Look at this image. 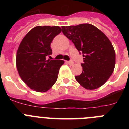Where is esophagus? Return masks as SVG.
<instances>
[{
    "mask_svg": "<svg viewBox=\"0 0 129 129\" xmlns=\"http://www.w3.org/2000/svg\"><path fill=\"white\" fill-rule=\"evenodd\" d=\"M67 62L68 64H70V65H73V64H74V62H73L72 61H67Z\"/></svg>",
    "mask_w": 129,
    "mask_h": 129,
    "instance_id": "1",
    "label": "esophagus"
}]
</instances>
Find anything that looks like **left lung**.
<instances>
[{"instance_id": "1", "label": "left lung", "mask_w": 129, "mask_h": 129, "mask_svg": "<svg viewBox=\"0 0 129 129\" xmlns=\"http://www.w3.org/2000/svg\"><path fill=\"white\" fill-rule=\"evenodd\" d=\"M62 33L83 53L81 74L76 81L87 90L98 88L107 81L113 73L116 54L109 38L90 24L62 26Z\"/></svg>"}]
</instances>
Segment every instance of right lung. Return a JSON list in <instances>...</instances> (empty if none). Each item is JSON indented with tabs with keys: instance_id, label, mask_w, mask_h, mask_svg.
Returning <instances> with one entry per match:
<instances>
[{
	"instance_id": "1",
	"label": "right lung",
	"mask_w": 129,
	"mask_h": 129,
	"mask_svg": "<svg viewBox=\"0 0 129 129\" xmlns=\"http://www.w3.org/2000/svg\"><path fill=\"white\" fill-rule=\"evenodd\" d=\"M59 26H36L25 35L16 55V66L22 80L31 89L47 92L57 79L62 60L46 59L52 54L50 44L61 32Z\"/></svg>"
}]
</instances>
